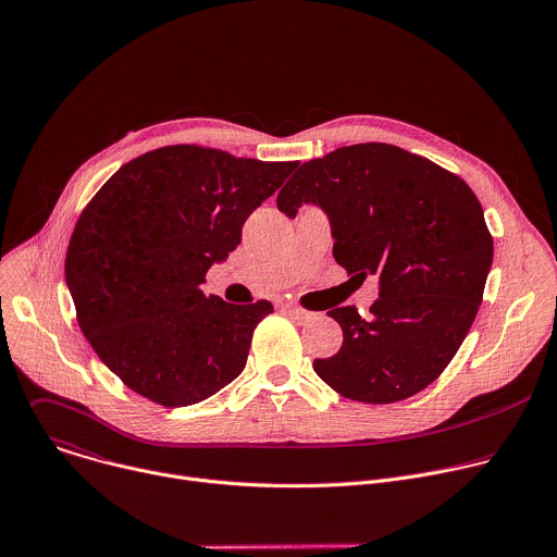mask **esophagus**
I'll use <instances>...</instances> for the list:
<instances>
[{
	"instance_id": "obj_1",
	"label": "esophagus",
	"mask_w": 557,
	"mask_h": 557,
	"mask_svg": "<svg viewBox=\"0 0 557 557\" xmlns=\"http://www.w3.org/2000/svg\"><path fill=\"white\" fill-rule=\"evenodd\" d=\"M284 310L293 317L295 322H299V324H308V322L314 320V312H308V310L297 308V306H284Z\"/></svg>"
}]
</instances>
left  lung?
Masks as SVG:
<instances>
[{"label":"left lung","mask_w":557,"mask_h":557,"mask_svg":"<svg viewBox=\"0 0 557 557\" xmlns=\"http://www.w3.org/2000/svg\"><path fill=\"white\" fill-rule=\"evenodd\" d=\"M317 205L333 256L352 277H379L370 314L329 310L337 355L312 368L346 399L394 404L428 387L454 359L483 301L494 240L469 185L396 145L339 147L304 163L277 194L288 218Z\"/></svg>","instance_id":"8db88e82"}]
</instances>
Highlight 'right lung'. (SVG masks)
<instances>
[{"label":"right lung","mask_w":557,"mask_h":557,"mask_svg":"<svg viewBox=\"0 0 557 557\" xmlns=\"http://www.w3.org/2000/svg\"><path fill=\"white\" fill-rule=\"evenodd\" d=\"M297 165L170 145L123 165L84 209L65 282L86 339L129 389L183 408L245 370L271 301L235 306L200 286Z\"/></svg>","instance_id":"1"}]
</instances>
